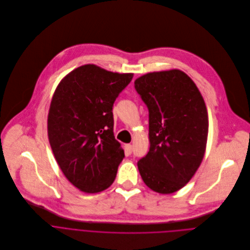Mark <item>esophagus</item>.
<instances>
[{
  "label": "esophagus",
  "mask_w": 250,
  "mask_h": 250,
  "mask_svg": "<svg viewBox=\"0 0 250 250\" xmlns=\"http://www.w3.org/2000/svg\"><path fill=\"white\" fill-rule=\"evenodd\" d=\"M125 149L126 154H131V152H132V145L131 144H125Z\"/></svg>",
  "instance_id": "1"
}]
</instances>
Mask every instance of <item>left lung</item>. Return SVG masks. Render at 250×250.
Returning a JSON list of instances; mask_svg holds the SVG:
<instances>
[{
  "mask_svg": "<svg viewBox=\"0 0 250 250\" xmlns=\"http://www.w3.org/2000/svg\"><path fill=\"white\" fill-rule=\"evenodd\" d=\"M134 87L149 112L150 148L138 163L145 185L170 194L194 176L208 136L205 102L192 79L180 69L150 72Z\"/></svg>",
  "mask_w": 250,
  "mask_h": 250,
  "instance_id": "left-lung-1",
  "label": "left lung"
}]
</instances>
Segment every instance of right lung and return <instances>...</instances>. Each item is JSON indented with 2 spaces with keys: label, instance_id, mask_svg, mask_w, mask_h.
Returning a JSON list of instances; mask_svg holds the SVG:
<instances>
[{
  "label": "right lung",
  "instance_id": "right-lung-1",
  "mask_svg": "<svg viewBox=\"0 0 250 250\" xmlns=\"http://www.w3.org/2000/svg\"><path fill=\"white\" fill-rule=\"evenodd\" d=\"M133 73L81 65L58 85L48 115V136L65 178L78 189L96 193L115 181L124 149L114 136L113 106Z\"/></svg>",
  "mask_w": 250,
  "mask_h": 250
}]
</instances>
